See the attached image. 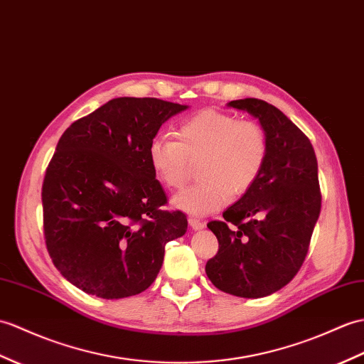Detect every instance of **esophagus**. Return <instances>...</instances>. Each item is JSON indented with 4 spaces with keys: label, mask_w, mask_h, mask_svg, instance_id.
<instances>
[{
    "label": "esophagus",
    "mask_w": 364,
    "mask_h": 364,
    "mask_svg": "<svg viewBox=\"0 0 364 364\" xmlns=\"http://www.w3.org/2000/svg\"><path fill=\"white\" fill-rule=\"evenodd\" d=\"M189 225H191L192 230H196V231H200V230H203V228H205V223L198 220V218H196V217H189Z\"/></svg>",
    "instance_id": "obj_1"
}]
</instances>
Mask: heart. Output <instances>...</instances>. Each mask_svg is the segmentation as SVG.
Instances as JSON below:
<instances>
[{"label": "heart", "instance_id": "obj_1", "mask_svg": "<svg viewBox=\"0 0 364 364\" xmlns=\"http://www.w3.org/2000/svg\"><path fill=\"white\" fill-rule=\"evenodd\" d=\"M178 139L156 136L147 156L164 186L180 189L188 183L192 163H200L201 181L175 196L173 205L192 215L217 213L231 197L243 196L259 180L268 158V138L262 127L217 109L186 117Z\"/></svg>", "mask_w": 364, "mask_h": 364}]
</instances>
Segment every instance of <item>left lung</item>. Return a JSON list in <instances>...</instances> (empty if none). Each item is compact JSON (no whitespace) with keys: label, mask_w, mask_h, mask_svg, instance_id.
I'll list each match as a JSON object with an SVG mask.
<instances>
[{"label":"left lung","mask_w":364,"mask_h":364,"mask_svg":"<svg viewBox=\"0 0 364 364\" xmlns=\"http://www.w3.org/2000/svg\"><path fill=\"white\" fill-rule=\"evenodd\" d=\"M257 117L268 138V158L256 184L208 228L218 240L206 274L218 290L264 298L298 274L321 213L318 163L310 139L265 100H231Z\"/></svg>","instance_id":"8db88e82"}]
</instances>
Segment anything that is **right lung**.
<instances>
[{
  "label": "right lung",
  "instance_id": "add662e5",
  "mask_svg": "<svg viewBox=\"0 0 364 364\" xmlns=\"http://www.w3.org/2000/svg\"><path fill=\"white\" fill-rule=\"evenodd\" d=\"M188 107L156 97H117L73 122L50 159L43 231L50 259L82 291L104 299L147 290L167 242L188 230L151 171L150 141Z\"/></svg>",
  "mask_w": 364,
  "mask_h": 364
}]
</instances>
